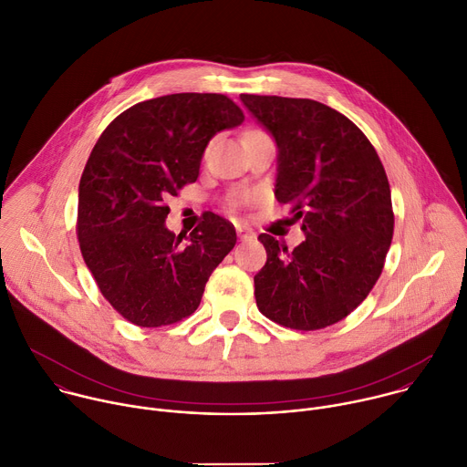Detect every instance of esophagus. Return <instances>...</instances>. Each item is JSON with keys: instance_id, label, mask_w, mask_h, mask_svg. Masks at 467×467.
I'll return each instance as SVG.
<instances>
[{"instance_id": "obj_1", "label": "esophagus", "mask_w": 467, "mask_h": 467, "mask_svg": "<svg viewBox=\"0 0 467 467\" xmlns=\"http://www.w3.org/2000/svg\"><path fill=\"white\" fill-rule=\"evenodd\" d=\"M236 234L240 240H249L254 236V233L249 229V227H244V225H236Z\"/></svg>"}]
</instances>
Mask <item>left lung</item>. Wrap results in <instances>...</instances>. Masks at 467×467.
<instances>
[{
    "label": "left lung",
    "instance_id": "left-lung-1",
    "mask_svg": "<svg viewBox=\"0 0 467 467\" xmlns=\"http://www.w3.org/2000/svg\"><path fill=\"white\" fill-rule=\"evenodd\" d=\"M277 146L275 197L290 203L305 240L288 251L260 234L268 260L254 275L258 310L316 330L351 314L371 292L393 236L391 193L364 132L314 99L240 96Z\"/></svg>",
    "mask_w": 467,
    "mask_h": 467
}]
</instances>
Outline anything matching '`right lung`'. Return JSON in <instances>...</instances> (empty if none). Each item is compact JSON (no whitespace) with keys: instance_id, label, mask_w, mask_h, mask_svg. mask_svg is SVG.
<instances>
[{"instance_id":"obj_1","label":"right lung","mask_w":467,"mask_h":467,"mask_svg":"<svg viewBox=\"0 0 467 467\" xmlns=\"http://www.w3.org/2000/svg\"><path fill=\"white\" fill-rule=\"evenodd\" d=\"M244 121L223 94H170L123 110L96 142L79 182L78 236L103 297L130 323L162 327L190 316L236 244L227 220L173 234L170 195L199 175L220 130Z\"/></svg>"}]
</instances>
